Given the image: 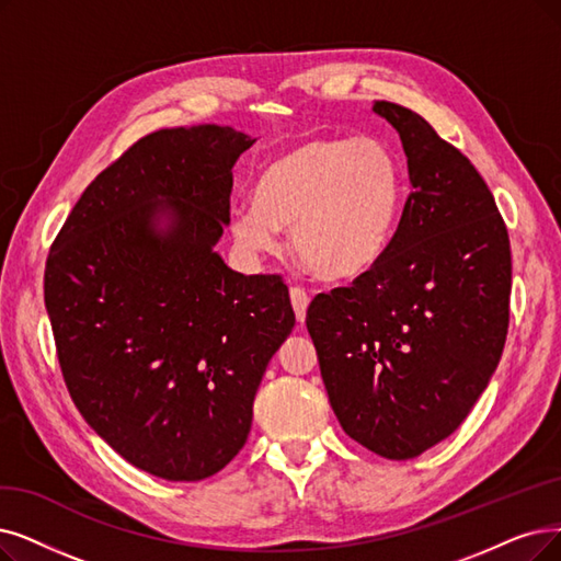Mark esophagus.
Listing matches in <instances>:
<instances>
[{"mask_svg":"<svg viewBox=\"0 0 561 561\" xmlns=\"http://www.w3.org/2000/svg\"><path fill=\"white\" fill-rule=\"evenodd\" d=\"M289 299H293V308L297 312V320L304 322L306 320V308L310 304V295L306 293L304 287H293V289H289Z\"/></svg>","mask_w":561,"mask_h":561,"instance_id":"34e87169","label":"esophagus"}]
</instances>
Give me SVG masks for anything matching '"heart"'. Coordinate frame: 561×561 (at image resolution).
Listing matches in <instances>:
<instances>
[{
  "instance_id": "heart-1",
  "label": "heart",
  "mask_w": 561,
  "mask_h": 561,
  "mask_svg": "<svg viewBox=\"0 0 561 561\" xmlns=\"http://www.w3.org/2000/svg\"><path fill=\"white\" fill-rule=\"evenodd\" d=\"M405 203V172L379 138H310L268 163L255 199L232 209L230 230L249 257L276 249L289 226L295 255L324 280H352L379 262Z\"/></svg>"
}]
</instances>
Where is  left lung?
<instances>
[{
  "instance_id": "8db88e82",
  "label": "left lung",
  "mask_w": 561,
  "mask_h": 561,
  "mask_svg": "<svg viewBox=\"0 0 561 561\" xmlns=\"http://www.w3.org/2000/svg\"><path fill=\"white\" fill-rule=\"evenodd\" d=\"M412 193L387 253L306 312L343 431L389 460L449 437L495 373L508 331L511 243L477 168L410 107L375 101Z\"/></svg>"
}]
</instances>
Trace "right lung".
I'll list each match as a JSON object with an SVG mask.
<instances>
[{"mask_svg":"<svg viewBox=\"0 0 561 561\" xmlns=\"http://www.w3.org/2000/svg\"><path fill=\"white\" fill-rule=\"evenodd\" d=\"M253 142L216 124L149 133L87 186L48 253L66 389L112 449L168 481L207 479L241 451L295 329L278 274L243 276L214 251Z\"/></svg>","mask_w":561,"mask_h":561,"instance_id":"add662e5","label":"right lung"}]
</instances>
